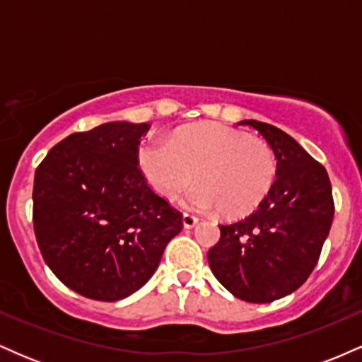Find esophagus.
<instances>
[{"label": "esophagus", "mask_w": 362, "mask_h": 362, "mask_svg": "<svg viewBox=\"0 0 362 362\" xmlns=\"http://www.w3.org/2000/svg\"><path fill=\"white\" fill-rule=\"evenodd\" d=\"M182 221H184V228H187V230H190V228H194L195 224L199 223V218H197V216H194V214L185 213L184 218H182Z\"/></svg>", "instance_id": "obj_1"}]
</instances>
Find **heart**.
Returning a JSON list of instances; mask_svg holds the SVG:
<instances>
[{
    "label": "heart",
    "mask_w": 362,
    "mask_h": 362,
    "mask_svg": "<svg viewBox=\"0 0 362 362\" xmlns=\"http://www.w3.org/2000/svg\"><path fill=\"white\" fill-rule=\"evenodd\" d=\"M139 167L161 197L173 199L194 177L199 184L182 197L190 211H216L228 218L252 213L277 177V160L265 141L221 124H195L170 141L139 148Z\"/></svg>",
    "instance_id": "1"
}]
</instances>
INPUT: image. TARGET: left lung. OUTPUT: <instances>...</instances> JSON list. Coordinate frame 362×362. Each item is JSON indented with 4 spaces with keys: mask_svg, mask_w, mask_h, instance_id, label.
Returning a JSON list of instances; mask_svg holds the SVG:
<instances>
[{
    "mask_svg": "<svg viewBox=\"0 0 362 362\" xmlns=\"http://www.w3.org/2000/svg\"><path fill=\"white\" fill-rule=\"evenodd\" d=\"M259 131L277 160V178L247 218L219 224V242L207 252L209 267L231 294L248 303H271L310 277L334 219L325 167L289 134L271 124L242 120Z\"/></svg>",
    "mask_w": 362,
    "mask_h": 362,
    "instance_id": "1",
    "label": "left lung"
}]
</instances>
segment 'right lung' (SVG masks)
Instances as JSON below:
<instances>
[{
	"label": "right lung",
	"mask_w": 362,
	"mask_h": 362,
	"mask_svg": "<svg viewBox=\"0 0 362 362\" xmlns=\"http://www.w3.org/2000/svg\"><path fill=\"white\" fill-rule=\"evenodd\" d=\"M148 129L107 122L73 132L35 170L39 250L62 284L90 300L117 301L143 288L184 226L139 168Z\"/></svg>",
	"instance_id": "right-lung-1"
}]
</instances>
